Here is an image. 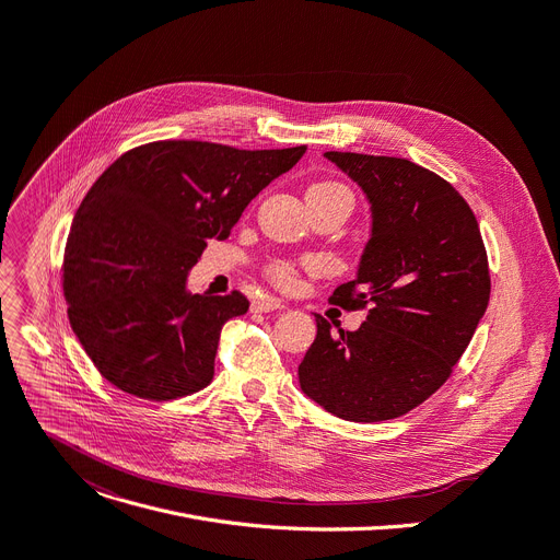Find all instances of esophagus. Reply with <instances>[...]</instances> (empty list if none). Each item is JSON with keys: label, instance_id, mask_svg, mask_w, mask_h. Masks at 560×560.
I'll use <instances>...</instances> for the list:
<instances>
[{"label": "esophagus", "instance_id": "1", "mask_svg": "<svg viewBox=\"0 0 560 560\" xmlns=\"http://www.w3.org/2000/svg\"><path fill=\"white\" fill-rule=\"evenodd\" d=\"M272 311H283V303L277 301V299L252 301V313H272Z\"/></svg>", "mask_w": 560, "mask_h": 560}]
</instances>
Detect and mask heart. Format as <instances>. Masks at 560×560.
Here are the masks:
<instances>
[{
	"label": "heart",
	"instance_id": "1",
	"mask_svg": "<svg viewBox=\"0 0 560 560\" xmlns=\"http://www.w3.org/2000/svg\"><path fill=\"white\" fill-rule=\"evenodd\" d=\"M315 187L348 191V187H343L341 183H319V185H315ZM348 194H350V191H348ZM268 275H270V279H272L277 285L288 288V285H292L294 279H296V266L290 264V261H277V264H272V266L268 268Z\"/></svg>",
	"mask_w": 560,
	"mask_h": 560
}]
</instances>
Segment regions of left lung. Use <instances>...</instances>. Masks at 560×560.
Wrapping results in <instances>:
<instances>
[{
	"mask_svg": "<svg viewBox=\"0 0 560 560\" xmlns=\"http://www.w3.org/2000/svg\"><path fill=\"white\" fill-rule=\"evenodd\" d=\"M324 156L364 189L373 210L358 279L328 301L369 315L337 335L315 315L301 390L341 420H393L429 399L467 350L491 292L487 249L469 202L442 176L395 156Z\"/></svg>",
	"mask_w": 560,
	"mask_h": 560,
	"instance_id": "obj_1",
	"label": "left lung"
}]
</instances>
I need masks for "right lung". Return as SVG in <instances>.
<instances>
[{
  "label": "right lung",
  "instance_id": "add662e5",
  "mask_svg": "<svg viewBox=\"0 0 560 560\" xmlns=\"http://www.w3.org/2000/svg\"><path fill=\"white\" fill-rule=\"evenodd\" d=\"M303 154L306 144L156 140L103 172L80 202L62 261L69 322L100 375L154 401L212 382L221 330L249 301L238 290L189 294L187 272Z\"/></svg>",
  "mask_w": 560,
  "mask_h": 560
}]
</instances>
